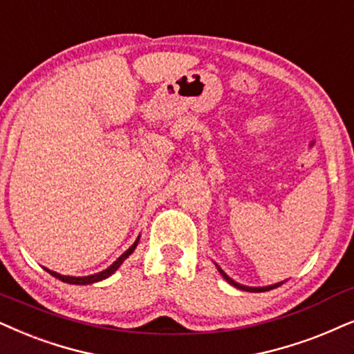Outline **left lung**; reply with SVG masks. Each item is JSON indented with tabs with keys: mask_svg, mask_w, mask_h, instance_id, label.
<instances>
[{
	"mask_svg": "<svg viewBox=\"0 0 354 354\" xmlns=\"http://www.w3.org/2000/svg\"><path fill=\"white\" fill-rule=\"evenodd\" d=\"M216 267H218V265H216ZM218 270H219V273L223 274V278L226 279V281H227L229 284H232V286H236L237 289H242V291H250V292H265V291H270V289H273V288H278L279 284H283V283H277V284H272V286H263V288H252V286H244V284H239V283L234 281L232 278H229L227 274L224 273L223 270L219 268V267H218Z\"/></svg>",
	"mask_w": 354,
	"mask_h": 354,
	"instance_id": "1",
	"label": "left lung"
}]
</instances>
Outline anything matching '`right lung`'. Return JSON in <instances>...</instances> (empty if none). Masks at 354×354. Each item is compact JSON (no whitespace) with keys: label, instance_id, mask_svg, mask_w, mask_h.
<instances>
[{"label":"right lung","instance_id":"right-lung-1","mask_svg":"<svg viewBox=\"0 0 354 354\" xmlns=\"http://www.w3.org/2000/svg\"><path fill=\"white\" fill-rule=\"evenodd\" d=\"M138 241H140V237L136 239L135 241V244H133L130 249H128L125 254H122L120 257H118V259L113 261L112 265H110L109 268H105L104 272H100V273H95V274H89V277H65V274H59V273H57V272H52V270H48V268H45L47 270V272L52 274V277H55V278H58V279H62L63 283H70V284H91V283H97V281H102V279H105V278H109L110 274L112 273H115L117 272V268L120 267V265L123 263V261H125L127 259H128V255H131L133 254V250L136 249V245H138Z\"/></svg>","mask_w":354,"mask_h":354}]
</instances>
